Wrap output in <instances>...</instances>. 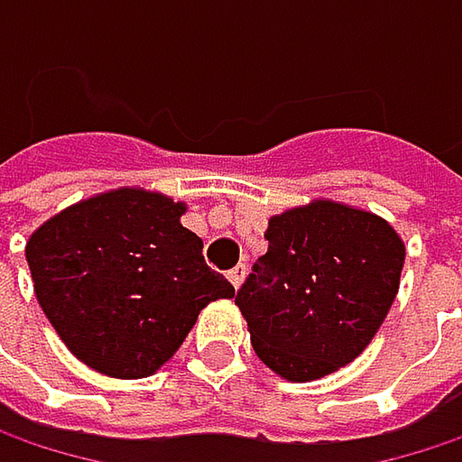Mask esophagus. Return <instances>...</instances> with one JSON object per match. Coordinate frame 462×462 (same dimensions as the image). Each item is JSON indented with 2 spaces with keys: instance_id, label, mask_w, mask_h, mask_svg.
Returning a JSON list of instances; mask_svg holds the SVG:
<instances>
[{
  "instance_id": "34e87169",
  "label": "esophagus",
  "mask_w": 462,
  "mask_h": 462,
  "mask_svg": "<svg viewBox=\"0 0 462 462\" xmlns=\"http://www.w3.org/2000/svg\"><path fill=\"white\" fill-rule=\"evenodd\" d=\"M227 278H230V283L235 289H240V283H243V278H245V264H235L230 273H227Z\"/></svg>"
}]
</instances>
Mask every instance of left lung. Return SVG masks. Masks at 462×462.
Segmentation results:
<instances>
[{"instance_id": "left-lung-1", "label": "left lung", "mask_w": 462, "mask_h": 462, "mask_svg": "<svg viewBox=\"0 0 462 462\" xmlns=\"http://www.w3.org/2000/svg\"><path fill=\"white\" fill-rule=\"evenodd\" d=\"M264 237L267 254L235 297L256 356L294 383L350 364L396 300L402 237L385 219L331 200L273 217Z\"/></svg>"}]
</instances>
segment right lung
<instances>
[{"mask_svg": "<svg viewBox=\"0 0 462 462\" xmlns=\"http://www.w3.org/2000/svg\"><path fill=\"white\" fill-rule=\"evenodd\" d=\"M181 214L165 195L115 189L29 237L26 262L47 321L90 369L123 380L154 374L208 302L235 297Z\"/></svg>", "mask_w": 462, "mask_h": 462, "instance_id": "1", "label": "right lung"}]
</instances>
